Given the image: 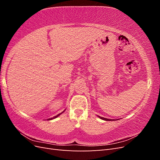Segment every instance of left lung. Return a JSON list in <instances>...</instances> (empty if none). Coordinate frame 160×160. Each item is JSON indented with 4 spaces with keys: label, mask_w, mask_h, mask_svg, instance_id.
<instances>
[{
    "label": "left lung",
    "mask_w": 160,
    "mask_h": 160,
    "mask_svg": "<svg viewBox=\"0 0 160 160\" xmlns=\"http://www.w3.org/2000/svg\"><path fill=\"white\" fill-rule=\"evenodd\" d=\"M99 118L103 120H105V121H112V119H107V118H102V117H100V116H99Z\"/></svg>",
    "instance_id": "left-lung-1"
}]
</instances>
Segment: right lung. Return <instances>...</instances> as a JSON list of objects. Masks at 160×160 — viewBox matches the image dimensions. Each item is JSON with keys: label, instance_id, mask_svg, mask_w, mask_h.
Segmentation results:
<instances>
[{"label": "right lung", "instance_id": "1", "mask_svg": "<svg viewBox=\"0 0 160 160\" xmlns=\"http://www.w3.org/2000/svg\"><path fill=\"white\" fill-rule=\"evenodd\" d=\"M64 112V111H62V113H63ZM62 113H59V114H58L57 115H56V116H55V117H53L52 118H49V119H48V120H51V119H55V118H57L58 117V116H59V115H60Z\"/></svg>", "mask_w": 160, "mask_h": 160}]
</instances>
